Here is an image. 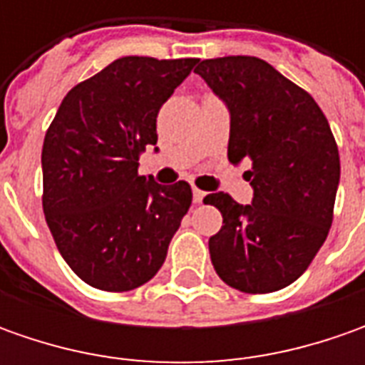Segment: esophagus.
Instances as JSON below:
<instances>
[{
    "mask_svg": "<svg viewBox=\"0 0 365 365\" xmlns=\"http://www.w3.org/2000/svg\"><path fill=\"white\" fill-rule=\"evenodd\" d=\"M203 199H205L203 190H199L197 187H195V189H192V201H195V203H201Z\"/></svg>",
    "mask_w": 365,
    "mask_h": 365,
    "instance_id": "esophagus-1",
    "label": "esophagus"
}]
</instances>
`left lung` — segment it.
Returning a JSON list of instances; mask_svg holds the SVG:
<instances>
[{
    "label": "left lung",
    "instance_id": "1",
    "mask_svg": "<svg viewBox=\"0 0 365 365\" xmlns=\"http://www.w3.org/2000/svg\"><path fill=\"white\" fill-rule=\"evenodd\" d=\"M195 73L230 109L232 164L247 160L254 197L211 192L223 225L209 237L219 278L250 294L292 284L327 240L339 187L329 121L309 93L256 56L201 61Z\"/></svg>",
    "mask_w": 365,
    "mask_h": 365
}]
</instances>
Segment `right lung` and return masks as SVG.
I'll use <instances>...</instances> for the list:
<instances>
[{
    "label": "right lung",
    "instance_id": "right-lung-1",
    "mask_svg": "<svg viewBox=\"0 0 365 365\" xmlns=\"http://www.w3.org/2000/svg\"><path fill=\"white\" fill-rule=\"evenodd\" d=\"M199 58L123 56L66 93L42 146V207L54 244L83 282L146 284L189 211L190 185L138 175L162 103Z\"/></svg>",
    "mask_w": 365,
    "mask_h": 365
}]
</instances>
